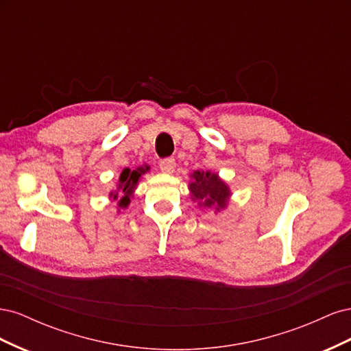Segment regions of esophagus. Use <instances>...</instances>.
<instances>
[{
    "instance_id": "esophagus-1",
    "label": "esophagus",
    "mask_w": 351,
    "mask_h": 351,
    "mask_svg": "<svg viewBox=\"0 0 351 351\" xmlns=\"http://www.w3.org/2000/svg\"><path fill=\"white\" fill-rule=\"evenodd\" d=\"M159 168H161L162 173H167V174L174 173L176 159L174 158H165V159H162V161L159 162Z\"/></svg>"
}]
</instances>
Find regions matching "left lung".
<instances>
[{
  "mask_svg": "<svg viewBox=\"0 0 351 351\" xmlns=\"http://www.w3.org/2000/svg\"><path fill=\"white\" fill-rule=\"evenodd\" d=\"M190 177H192V182L189 183L190 195L199 206L214 208L215 212L228 206L231 190L218 174L210 171H193Z\"/></svg>",
  "mask_w": 351,
  "mask_h": 351,
  "instance_id": "left-lung-1",
  "label": "left lung"
}]
</instances>
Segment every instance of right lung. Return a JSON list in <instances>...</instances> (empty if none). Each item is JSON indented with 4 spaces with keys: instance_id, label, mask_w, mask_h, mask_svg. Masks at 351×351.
I'll return each instance as SVG.
<instances>
[{
    "instance_id": "1",
    "label": "right lung",
    "mask_w": 351,
    "mask_h": 351,
    "mask_svg": "<svg viewBox=\"0 0 351 351\" xmlns=\"http://www.w3.org/2000/svg\"><path fill=\"white\" fill-rule=\"evenodd\" d=\"M149 171V167L147 165H141L136 168H124L119 182H117V187L115 190L110 193V197L112 200H117V205L119 208H127L130 204V199L133 197L134 190L137 187V183L141 182V178L143 174H146ZM120 210V209H119Z\"/></svg>"
}]
</instances>
